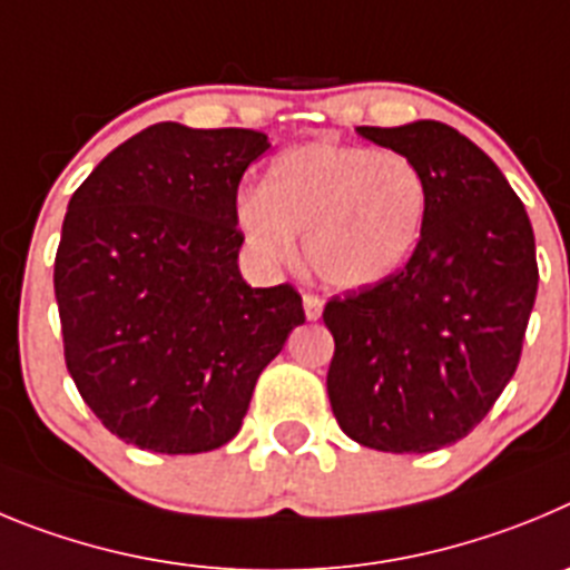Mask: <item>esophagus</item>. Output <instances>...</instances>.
Masks as SVG:
<instances>
[{
  "label": "esophagus",
  "instance_id": "34e87169",
  "mask_svg": "<svg viewBox=\"0 0 570 570\" xmlns=\"http://www.w3.org/2000/svg\"><path fill=\"white\" fill-rule=\"evenodd\" d=\"M304 312L306 321H317L323 315V301L317 295H304Z\"/></svg>",
  "mask_w": 570,
  "mask_h": 570
}]
</instances>
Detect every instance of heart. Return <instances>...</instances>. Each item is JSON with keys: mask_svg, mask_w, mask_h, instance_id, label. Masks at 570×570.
<instances>
[{"mask_svg": "<svg viewBox=\"0 0 570 570\" xmlns=\"http://www.w3.org/2000/svg\"><path fill=\"white\" fill-rule=\"evenodd\" d=\"M429 184L403 153L306 141L281 153L261 193H240L235 227L266 266L306 261L323 284L368 289L406 266L423 235Z\"/></svg>", "mask_w": 570, "mask_h": 570, "instance_id": "heart-1", "label": "heart"}]
</instances>
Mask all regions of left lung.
Returning <instances> with one entry per match:
<instances>
[{"instance_id":"8db88e82","label":"left lung","mask_w":570,"mask_h":570,"mask_svg":"<svg viewBox=\"0 0 570 570\" xmlns=\"http://www.w3.org/2000/svg\"><path fill=\"white\" fill-rule=\"evenodd\" d=\"M357 132L417 164L429 213L400 273L323 309L326 392L355 443L425 454L463 440L517 372L540 281L534 229L500 167L454 127Z\"/></svg>"}]
</instances>
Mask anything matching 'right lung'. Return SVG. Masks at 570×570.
Masks as SVG:
<instances>
[{
	"label": "right lung",
	"mask_w": 570,
	"mask_h": 570,
	"mask_svg": "<svg viewBox=\"0 0 570 570\" xmlns=\"http://www.w3.org/2000/svg\"><path fill=\"white\" fill-rule=\"evenodd\" d=\"M264 132L158 121L96 164L68 204L53 289L65 363L125 443L222 449L266 363L304 323L289 284L240 278L235 198Z\"/></svg>",
	"instance_id": "right-lung-1"
}]
</instances>
